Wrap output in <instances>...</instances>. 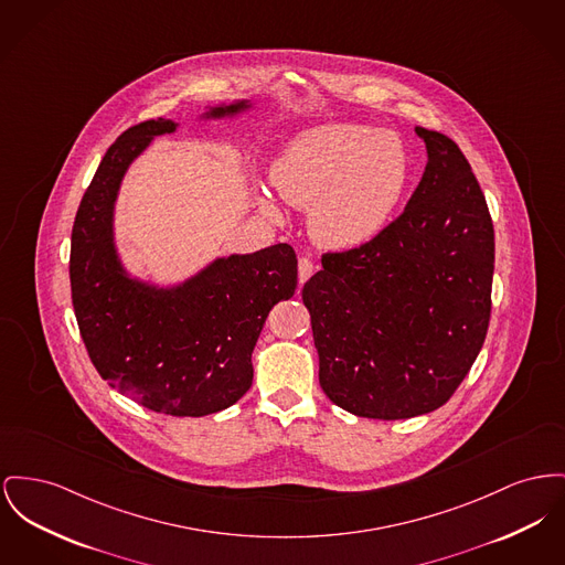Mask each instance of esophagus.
<instances>
[{
	"label": "esophagus",
	"instance_id": "esophagus-1",
	"mask_svg": "<svg viewBox=\"0 0 565 565\" xmlns=\"http://www.w3.org/2000/svg\"><path fill=\"white\" fill-rule=\"evenodd\" d=\"M316 273V263L309 258V256H302L299 258V281L305 284L311 275Z\"/></svg>",
	"mask_w": 565,
	"mask_h": 565
}]
</instances>
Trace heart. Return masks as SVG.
<instances>
[{"instance_id":"b5f03b06","label":"heart","mask_w":565,"mask_h":565,"mask_svg":"<svg viewBox=\"0 0 565 565\" xmlns=\"http://www.w3.org/2000/svg\"><path fill=\"white\" fill-rule=\"evenodd\" d=\"M412 174V153L397 134L361 124L299 134L270 170L284 199L311 204L309 231L334 249L361 247L382 233L405 199Z\"/></svg>"}]
</instances>
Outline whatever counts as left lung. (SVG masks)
I'll list each match as a JSON object with an SVG mask.
<instances>
[{
  "instance_id": "1",
  "label": "left lung",
  "mask_w": 565,
  "mask_h": 565,
  "mask_svg": "<svg viewBox=\"0 0 565 565\" xmlns=\"http://www.w3.org/2000/svg\"><path fill=\"white\" fill-rule=\"evenodd\" d=\"M429 162L412 199L373 241L322 254L302 288L334 405L412 418L455 395L491 320L495 231L459 145L416 128Z\"/></svg>"
}]
</instances>
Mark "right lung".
<instances>
[{"mask_svg": "<svg viewBox=\"0 0 565 565\" xmlns=\"http://www.w3.org/2000/svg\"><path fill=\"white\" fill-rule=\"evenodd\" d=\"M243 108L215 106L209 117ZM174 128L149 119L108 147L74 217L70 286L83 343L108 386L158 414L206 416L249 391L254 345L273 305L295 295L299 260L277 243L220 258L172 290L126 277L113 243L117 190L151 138Z\"/></svg>", "mask_w": 565, "mask_h": 565, "instance_id": "1", "label": "right lung"}]
</instances>
